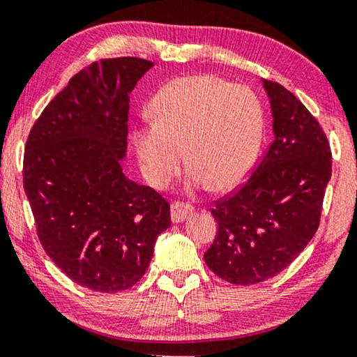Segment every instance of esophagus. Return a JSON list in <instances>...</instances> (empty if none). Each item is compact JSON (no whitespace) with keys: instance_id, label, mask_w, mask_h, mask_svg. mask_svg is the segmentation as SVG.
<instances>
[{"instance_id":"obj_1","label":"esophagus","mask_w":357,"mask_h":357,"mask_svg":"<svg viewBox=\"0 0 357 357\" xmlns=\"http://www.w3.org/2000/svg\"><path fill=\"white\" fill-rule=\"evenodd\" d=\"M192 213H193V206L188 203L174 202L170 204V218H172V222H182L183 219H187Z\"/></svg>"}]
</instances>
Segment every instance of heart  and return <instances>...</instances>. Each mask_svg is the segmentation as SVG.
<instances>
[{"label": "heart", "mask_w": 357, "mask_h": 357, "mask_svg": "<svg viewBox=\"0 0 357 357\" xmlns=\"http://www.w3.org/2000/svg\"><path fill=\"white\" fill-rule=\"evenodd\" d=\"M153 123L135 130L133 144L148 182L162 188L190 164L188 183L236 187L255 164L263 139V107L255 92L218 76L170 81L151 102Z\"/></svg>", "instance_id": "heart-1"}]
</instances>
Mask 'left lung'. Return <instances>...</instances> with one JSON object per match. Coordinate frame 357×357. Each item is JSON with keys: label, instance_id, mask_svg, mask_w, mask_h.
<instances>
[{"label": "left lung", "instance_id": "left-lung-1", "mask_svg": "<svg viewBox=\"0 0 357 357\" xmlns=\"http://www.w3.org/2000/svg\"><path fill=\"white\" fill-rule=\"evenodd\" d=\"M275 139L250 178L214 202L218 236L204 253L214 275L232 284H257L296 260L320 224L331 177L325 131L297 97L263 81Z\"/></svg>", "mask_w": 357, "mask_h": 357}]
</instances>
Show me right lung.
<instances>
[{
  "mask_svg": "<svg viewBox=\"0 0 357 357\" xmlns=\"http://www.w3.org/2000/svg\"><path fill=\"white\" fill-rule=\"evenodd\" d=\"M153 61L107 58L81 70L38 116L24 151V190L53 263L96 292L135 286L170 204L121 172L130 92Z\"/></svg>",
  "mask_w": 357,
  "mask_h": 357,
  "instance_id": "right-lung-1",
  "label": "right lung"
}]
</instances>
